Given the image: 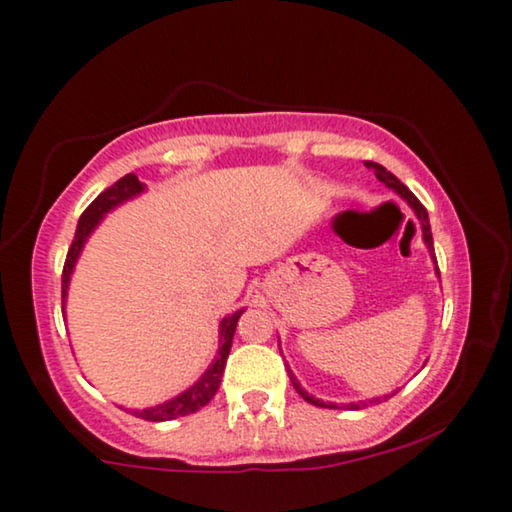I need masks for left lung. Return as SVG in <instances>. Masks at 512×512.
<instances>
[{
    "label": "left lung",
    "mask_w": 512,
    "mask_h": 512,
    "mask_svg": "<svg viewBox=\"0 0 512 512\" xmlns=\"http://www.w3.org/2000/svg\"><path fill=\"white\" fill-rule=\"evenodd\" d=\"M365 167H370L372 172H375V177L381 181V183H386L388 188L391 190H395V193H398L400 197H404V200H407V204L411 209H414V213H416V218L421 220V227H423V241H425V246H427V250H430V255H432V259H434V264H437V257H434V243H432V230H430V218H427V211H425V207L421 202H418V197L411 193V190L404 186V183L395 177V174H391L386 170L384 165H379V163H372V160H365ZM437 273H439V266H437ZM289 372V379H292V384H294V388H296V393L301 395V398L305 400V402H310V404H315V407H326V409H338V404H333V402H322V400H317V398H312V395H308L301 388V384L299 381H296V377L292 375V370H287ZM395 395V393H393ZM386 398H391V395H384V400ZM375 402H379V398H372V400H368V402H349L347 407L349 409H361V407H368V404H375Z\"/></svg>",
    "instance_id": "obj_1"
}]
</instances>
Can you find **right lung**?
<instances>
[{
  "instance_id": "obj_1",
  "label": "right lung",
  "mask_w": 512,
  "mask_h": 512,
  "mask_svg": "<svg viewBox=\"0 0 512 512\" xmlns=\"http://www.w3.org/2000/svg\"><path fill=\"white\" fill-rule=\"evenodd\" d=\"M142 190H144V183L137 179L135 174H126V177L114 181L110 188H105L103 193L89 204L85 213H82L78 220V230H75V236H73V243H71V248H68L64 271H61V303L66 301L68 280H71L73 266H75V262H78L82 246H85L89 234L96 230V225L101 223L105 213L112 211L114 207H119V204H124L126 200H131V197L140 195ZM241 315H243V310H236V312H232V315L223 317V322H220V331H218L220 345H218L216 361L209 365V370L204 372V375L197 379L195 384L188 388V391H183L181 395H177V398L158 404V407L133 411V414L137 418H144V421L160 423V421H172V418H179V416L195 414V411L207 407L213 395H216L220 381H223V372H225L227 356H230V349H232L236 322H239Z\"/></svg>"
}]
</instances>
